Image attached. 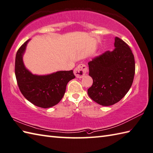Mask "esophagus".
Returning a JSON list of instances; mask_svg holds the SVG:
<instances>
[{"label": "esophagus", "instance_id": "obj_1", "mask_svg": "<svg viewBox=\"0 0 153 153\" xmlns=\"http://www.w3.org/2000/svg\"><path fill=\"white\" fill-rule=\"evenodd\" d=\"M87 72V68L84 64H79L74 70V73L77 78H82Z\"/></svg>", "mask_w": 153, "mask_h": 153}]
</instances>
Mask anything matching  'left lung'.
Returning <instances> with one entry per match:
<instances>
[{
	"label": "left lung",
	"instance_id": "left-lung-1",
	"mask_svg": "<svg viewBox=\"0 0 153 153\" xmlns=\"http://www.w3.org/2000/svg\"><path fill=\"white\" fill-rule=\"evenodd\" d=\"M112 51H107L88 62L92 86L87 90L89 97L102 106L119 102L131 87L135 63L129 45L116 37Z\"/></svg>",
	"mask_w": 153,
	"mask_h": 153
}]
</instances>
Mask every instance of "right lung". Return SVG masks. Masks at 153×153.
Wrapping results in <instances>:
<instances>
[{
	"label": "right lung",
	"instance_id": "obj_1",
	"mask_svg": "<svg viewBox=\"0 0 153 153\" xmlns=\"http://www.w3.org/2000/svg\"><path fill=\"white\" fill-rule=\"evenodd\" d=\"M30 39L19 48L16 56L15 75L22 94L34 105L47 108L62 99L68 83L75 78L73 70L59 71L47 76L32 74L25 68L22 57Z\"/></svg>",
	"mask_w": 153,
	"mask_h": 153
}]
</instances>
